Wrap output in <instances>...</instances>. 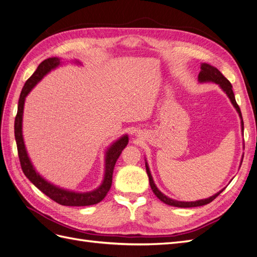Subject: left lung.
Instances as JSON below:
<instances>
[{"label": "left lung", "mask_w": 257, "mask_h": 257, "mask_svg": "<svg viewBox=\"0 0 257 257\" xmlns=\"http://www.w3.org/2000/svg\"><path fill=\"white\" fill-rule=\"evenodd\" d=\"M199 81L200 82H215L219 85V87L223 90V92L228 95V97L230 98V101H231L232 105L235 107L236 111L239 113V116L241 118V126H242V130H243V119H242V114H241V110L239 105L236 104L235 102V98H234V94H233V91H232V85L230 83V81L228 80L227 78H225L221 72L217 69L216 67H213V66H210L209 64H205L203 63L201 64V71L199 74ZM146 167H147V173L149 176V181H150V186L151 189H152L153 193L159 197V199L164 202L167 205L170 206H176V207H196V206H202V205H206V204L210 203L213 200H215L217 196H218L222 191L217 192L216 194H214L213 196L208 197V199H204V200H199V201H195V202H181V201H176L173 199H169L168 196H166L165 194H163L157 187L155 186V183L153 181L152 178V175L150 173V168L148 166V164L146 163Z\"/></svg>", "instance_id": "obj_1"}]
</instances>
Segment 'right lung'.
<instances>
[{"label":"right lung","instance_id":"right-lung-1","mask_svg":"<svg viewBox=\"0 0 257 257\" xmlns=\"http://www.w3.org/2000/svg\"><path fill=\"white\" fill-rule=\"evenodd\" d=\"M61 64V60L58 57H50L44 60L40 65L38 66L36 71L32 74V76L26 81L24 88L22 90L21 96H19L18 101V109L17 115L15 118V139L17 143V151H18V157L19 162H21V166L25 176L34 183V185L43 192L45 195H48L50 199L55 201L56 203L61 204L65 206H88L93 205L98 202H101L107 192L109 191L111 186V180H113V172L116 161L119 157L121 151L126 148L128 144V136H123L120 139H118L114 142L111 146L107 149L106 155H105V174L102 185L97 189L93 190L91 192H84V193H77L68 191L62 188H58L52 183L48 182L42 177L39 175L35 167L32 166L30 159L28 157V153L26 151V147L24 143L23 138V113H24V104L25 98L28 95L31 89L41 80V79L50 72L52 69L56 68L58 65Z\"/></svg>","mask_w":257,"mask_h":257}]
</instances>
